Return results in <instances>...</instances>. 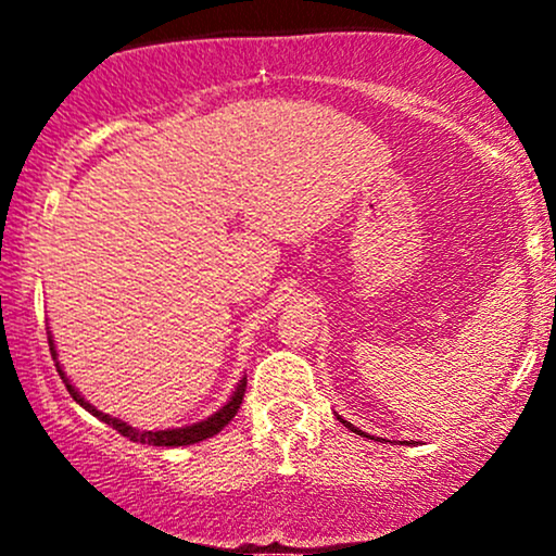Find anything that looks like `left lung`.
<instances>
[{
    "label": "left lung",
    "instance_id": "8db88e82",
    "mask_svg": "<svg viewBox=\"0 0 556 556\" xmlns=\"http://www.w3.org/2000/svg\"><path fill=\"white\" fill-rule=\"evenodd\" d=\"M340 420H342V418H340ZM342 424H344V426H348V429H350V431H355V433H363V431H358V429H355V426H353V424H348V420H342Z\"/></svg>",
    "mask_w": 556,
    "mask_h": 556
}]
</instances>
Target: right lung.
Returning a JSON list of instances; mask_svg holds the SVG:
<instances>
[{"instance_id": "right-lung-1", "label": "right lung", "mask_w": 556, "mask_h": 556, "mask_svg": "<svg viewBox=\"0 0 556 556\" xmlns=\"http://www.w3.org/2000/svg\"><path fill=\"white\" fill-rule=\"evenodd\" d=\"M49 350H52V358H56V350H54L52 337H49ZM56 371H60L62 379H65V374H62L60 363H56ZM65 387H67V392L73 394V400H75V402H80V405L86 407V410L91 413V416H96L99 420H104V424H110L114 431H119V433H123V437L130 439V442L154 444V446H185V444L203 442V439H212L214 433H219V431L225 429V426L229 424V420L235 418V413H238V407H240V402H242V394H245V379H242L240 384H238V389H235L232 397H229L227 405L222 407L219 413H214L212 418L201 420V424H193V426H185V429H167V431H138V429H132V426L123 424V420H117V418L106 416V413H99V410H96L93 405H88V402L83 400L78 392H75V387L70 384L67 379H65Z\"/></svg>"}]
</instances>
